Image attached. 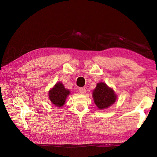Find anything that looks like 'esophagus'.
Wrapping results in <instances>:
<instances>
[{"label":"esophagus","mask_w":157,"mask_h":157,"mask_svg":"<svg viewBox=\"0 0 157 157\" xmlns=\"http://www.w3.org/2000/svg\"><path fill=\"white\" fill-rule=\"evenodd\" d=\"M78 90H79V92L80 94H84L85 92H86V89H85L84 88H80Z\"/></svg>","instance_id":"obj_1"}]
</instances>
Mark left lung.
<instances>
[{
	"instance_id": "obj_1",
	"label": "left lung",
	"mask_w": 157,
	"mask_h": 157,
	"mask_svg": "<svg viewBox=\"0 0 157 157\" xmlns=\"http://www.w3.org/2000/svg\"><path fill=\"white\" fill-rule=\"evenodd\" d=\"M92 95L94 103L99 109H105L111 106L117 98L114 90L105 82L98 83Z\"/></svg>"
}]
</instances>
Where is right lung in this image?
<instances>
[{"label":"right lung","mask_w":157,"mask_h":157,"mask_svg":"<svg viewBox=\"0 0 157 157\" xmlns=\"http://www.w3.org/2000/svg\"><path fill=\"white\" fill-rule=\"evenodd\" d=\"M49 99L51 102L56 107H62L65 102L67 97L70 94L68 89H65L61 82L56 83L48 92Z\"/></svg>","instance_id":"add662e5"}]
</instances>
